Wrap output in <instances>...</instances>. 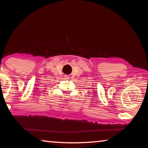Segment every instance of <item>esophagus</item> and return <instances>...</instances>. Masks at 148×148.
<instances>
[{"label": "esophagus", "mask_w": 148, "mask_h": 148, "mask_svg": "<svg viewBox=\"0 0 148 148\" xmlns=\"http://www.w3.org/2000/svg\"><path fill=\"white\" fill-rule=\"evenodd\" d=\"M65 77H66V79H68V76H65Z\"/></svg>", "instance_id": "obj_1"}]
</instances>
